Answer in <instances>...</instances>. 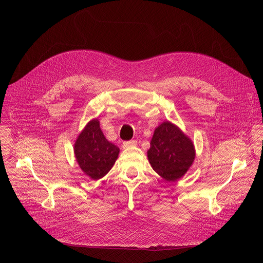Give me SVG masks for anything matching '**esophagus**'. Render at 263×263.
I'll return each mask as SVG.
<instances>
[{
  "mask_svg": "<svg viewBox=\"0 0 263 263\" xmlns=\"http://www.w3.org/2000/svg\"><path fill=\"white\" fill-rule=\"evenodd\" d=\"M136 145H137V142H136V141H127V142H123V143H122L123 148H129V147L136 146Z\"/></svg>",
  "mask_w": 263,
  "mask_h": 263,
  "instance_id": "esophagus-1",
  "label": "esophagus"
}]
</instances>
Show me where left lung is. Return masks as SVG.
<instances>
[{
    "label": "left lung",
    "instance_id": "1",
    "mask_svg": "<svg viewBox=\"0 0 263 263\" xmlns=\"http://www.w3.org/2000/svg\"><path fill=\"white\" fill-rule=\"evenodd\" d=\"M148 160L154 171L167 181L182 177L195 159L194 145L173 123L159 126L148 150Z\"/></svg>",
    "mask_w": 263,
    "mask_h": 263
}]
</instances>
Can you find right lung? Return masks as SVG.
<instances>
[{"label": "right lung", "instance_id": "add662e5", "mask_svg": "<svg viewBox=\"0 0 263 263\" xmlns=\"http://www.w3.org/2000/svg\"><path fill=\"white\" fill-rule=\"evenodd\" d=\"M74 154L81 170L93 180H98L113 167L119 148L105 139L99 121L93 119L79 135Z\"/></svg>", "mask_w": 263, "mask_h": 263}]
</instances>
